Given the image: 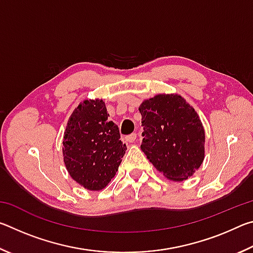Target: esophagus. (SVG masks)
<instances>
[{
	"label": "esophagus",
	"mask_w": 253,
	"mask_h": 253,
	"mask_svg": "<svg viewBox=\"0 0 253 253\" xmlns=\"http://www.w3.org/2000/svg\"><path fill=\"white\" fill-rule=\"evenodd\" d=\"M136 134L135 132H132V134H130V135H127L126 137H125V140L127 143H134L135 142V139H136Z\"/></svg>",
	"instance_id": "obj_1"
}]
</instances>
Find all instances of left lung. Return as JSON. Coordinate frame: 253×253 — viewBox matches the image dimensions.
Segmentation results:
<instances>
[{
	"label": "left lung",
	"instance_id": "left-lung-1",
	"mask_svg": "<svg viewBox=\"0 0 253 253\" xmlns=\"http://www.w3.org/2000/svg\"><path fill=\"white\" fill-rule=\"evenodd\" d=\"M142 115V151L163 175L181 182L204 160L205 134L200 118L184 98L157 95L138 108Z\"/></svg>",
	"mask_w": 253,
	"mask_h": 253
}]
</instances>
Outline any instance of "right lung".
I'll return each instance as SVG.
<instances>
[{"label": "right lung", "mask_w": 253, "mask_h": 253, "mask_svg": "<svg viewBox=\"0 0 253 253\" xmlns=\"http://www.w3.org/2000/svg\"><path fill=\"white\" fill-rule=\"evenodd\" d=\"M105 102L84 100L72 113L63 137V160L70 176L91 191L102 190L116 174L126 145L108 121Z\"/></svg>", "instance_id": "1"}]
</instances>
